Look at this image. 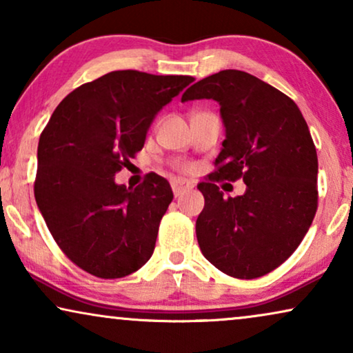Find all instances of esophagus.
<instances>
[{
    "label": "esophagus",
    "mask_w": 353,
    "mask_h": 353,
    "mask_svg": "<svg viewBox=\"0 0 353 353\" xmlns=\"http://www.w3.org/2000/svg\"><path fill=\"white\" fill-rule=\"evenodd\" d=\"M194 188V185L190 181H185V180H173L172 181V190H173V194H175L176 197L185 194L186 191H190Z\"/></svg>",
    "instance_id": "1"
}]
</instances>
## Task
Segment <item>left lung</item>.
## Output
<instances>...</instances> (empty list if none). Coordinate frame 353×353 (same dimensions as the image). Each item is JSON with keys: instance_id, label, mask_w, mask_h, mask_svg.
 I'll return each mask as SVG.
<instances>
[{"instance_id": "1", "label": "left lung", "mask_w": 353, "mask_h": 353, "mask_svg": "<svg viewBox=\"0 0 353 353\" xmlns=\"http://www.w3.org/2000/svg\"><path fill=\"white\" fill-rule=\"evenodd\" d=\"M220 104L225 139L210 181L197 185L205 205L196 236L209 262L233 278L279 267L302 243L318 204V157L297 104L243 70H221L190 86L181 103ZM243 177V196L225 198L214 179Z\"/></svg>"}]
</instances>
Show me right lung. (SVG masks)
I'll return each instance as SVG.
<instances>
[{"label":"right lung","mask_w":353,"mask_h":353,"mask_svg":"<svg viewBox=\"0 0 353 353\" xmlns=\"http://www.w3.org/2000/svg\"><path fill=\"white\" fill-rule=\"evenodd\" d=\"M191 81L109 72L67 94L43 130L37 205L62 252L85 272L123 278L151 259L172 188L151 173L130 190L115 183V173L141 151L156 115Z\"/></svg>","instance_id":"obj_1"}]
</instances>
